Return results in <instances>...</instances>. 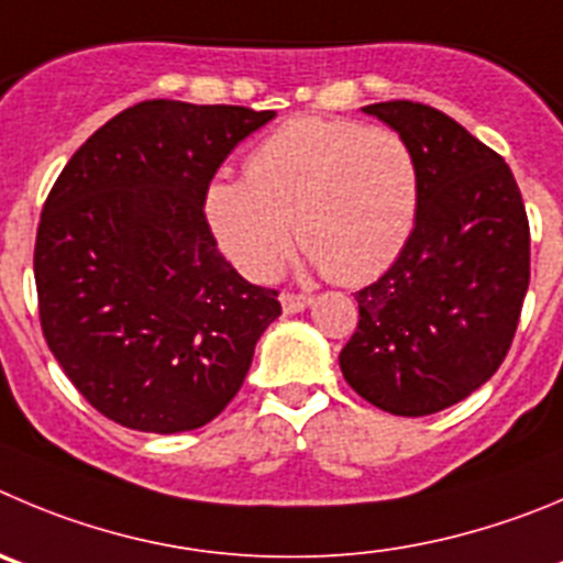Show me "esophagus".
<instances>
[{"mask_svg": "<svg viewBox=\"0 0 563 563\" xmlns=\"http://www.w3.org/2000/svg\"><path fill=\"white\" fill-rule=\"evenodd\" d=\"M311 302H313V297H308V294H280V306L286 313L306 311Z\"/></svg>", "mask_w": 563, "mask_h": 563, "instance_id": "34e87169", "label": "esophagus"}]
</instances>
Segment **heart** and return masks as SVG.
Wrapping results in <instances>:
<instances>
[{
    "label": "heart",
    "instance_id": "heart-1",
    "mask_svg": "<svg viewBox=\"0 0 563 563\" xmlns=\"http://www.w3.org/2000/svg\"><path fill=\"white\" fill-rule=\"evenodd\" d=\"M419 163L386 128L291 119L250 152L244 180L205 188V222L230 264L269 280L291 252V224L311 264L341 286L383 275L419 217Z\"/></svg>",
    "mask_w": 563,
    "mask_h": 563
}]
</instances>
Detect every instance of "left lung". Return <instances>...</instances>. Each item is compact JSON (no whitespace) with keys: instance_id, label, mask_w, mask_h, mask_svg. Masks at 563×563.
Wrapping results in <instances>:
<instances>
[{"instance_id":"8db88e82","label":"left lung","mask_w":563,"mask_h":563,"mask_svg":"<svg viewBox=\"0 0 563 563\" xmlns=\"http://www.w3.org/2000/svg\"><path fill=\"white\" fill-rule=\"evenodd\" d=\"M419 163V217L400 257L355 294L341 375L394 417H428L481 388L506 358L530 280V230L508 163L419 102L366 104Z\"/></svg>"}]
</instances>
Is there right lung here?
I'll return each instance as SVG.
<instances>
[{"instance_id":"obj_1","label":"right lung","mask_w":563,"mask_h":563,"mask_svg":"<svg viewBox=\"0 0 563 563\" xmlns=\"http://www.w3.org/2000/svg\"><path fill=\"white\" fill-rule=\"evenodd\" d=\"M275 110L152 99L71 155L35 239L44 339L77 391L122 428L183 433L239 394L277 291L217 250L205 188Z\"/></svg>"}]
</instances>
